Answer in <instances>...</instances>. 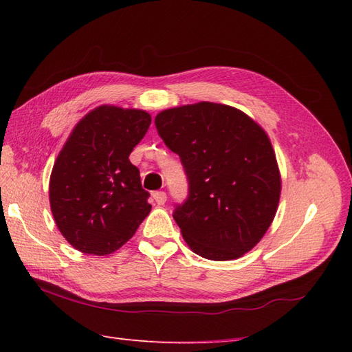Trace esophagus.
Instances as JSON below:
<instances>
[{"instance_id":"esophagus-1","label":"esophagus","mask_w":352,"mask_h":352,"mask_svg":"<svg viewBox=\"0 0 352 352\" xmlns=\"http://www.w3.org/2000/svg\"><path fill=\"white\" fill-rule=\"evenodd\" d=\"M153 200L157 205H164L167 202V195L164 191H155L153 192Z\"/></svg>"}]
</instances>
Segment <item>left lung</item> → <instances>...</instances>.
Masks as SVG:
<instances>
[{"mask_svg": "<svg viewBox=\"0 0 352 352\" xmlns=\"http://www.w3.org/2000/svg\"><path fill=\"white\" fill-rule=\"evenodd\" d=\"M155 126L188 181V197L173 212L186 245L214 261L249 252L274 221L281 195L267 133L245 112L210 102L162 111Z\"/></svg>", "mask_w": 352, "mask_h": 352, "instance_id": "left-lung-1", "label": "left lung"}]
</instances>
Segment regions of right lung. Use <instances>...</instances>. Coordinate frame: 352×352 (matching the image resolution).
Instances as JSON below:
<instances>
[{
  "instance_id": "obj_1",
  "label": "right lung",
  "mask_w": 352,
  "mask_h": 352,
  "mask_svg": "<svg viewBox=\"0 0 352 352\" xmlns=\"http://www.w3.org/2000/svg\"><path fill=\"white\" fill-rule=\"evenodd\" d=\"M152 117L103 104L78 121L50 176L57 228L83 254L109 255L132 239L152 205L129 161Z\"/></svg>"
}]
</instances>
